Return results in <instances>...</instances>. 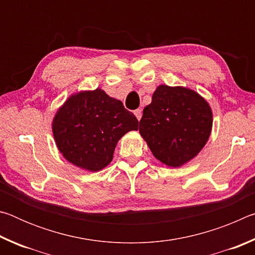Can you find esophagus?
Returning a JSON list of instances; mask_svg holds the SVG:
<instances>
[{
  "label": "esophagus",
  "instance_id": "obj_1",
  "mask_svg": "<svg viewBox=\"0 0 255 255\" xmlns=\"http://www.w3.org/2000/svg\"><path fill=\"white\" fill-rule=\"evenodd\" d=\"M133 114H135L136 118H137L138 120H140L141 116H143V111H141V109H136L135 111H133Z\"/></svg>",
  "mask_w": 255,
  "mask_h": 255
}]
</instances>
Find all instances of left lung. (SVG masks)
<instances>
[{"label":"left lung","mask_w":255,"mask_h":255,"mask_svg":"<svg viewBox=\"0 0 255 255\" xmlns=\"http://www.w3.org/2000/svg\"><path fill=\"white\" fill-rule=\"evenodd\" d=\"M211 126L213 114L204 98L182 86L159 85L144 108L139 132L158 161L179 167L202 149Z\"/></svg>","instance_id":"obj_1"}]
</instances>
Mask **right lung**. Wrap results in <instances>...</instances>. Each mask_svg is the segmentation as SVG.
<instances>
[{"instance_id": "obj_1", "label": "right lung", "mask_w": 255, "mask_h": 255, "mask_svg": "<svg viewBox=\"0 0 255 255\" xmlns=\"http://www.w3.org/2000/svg\"><path fill=\"white\" fill-rule=\"evenodd\" d=\"M137 129L132 112L101 89L68 98L53 122L54 138L63 156L93 172L106 167L120 138Z\"/></svg>"}]
</instances>
